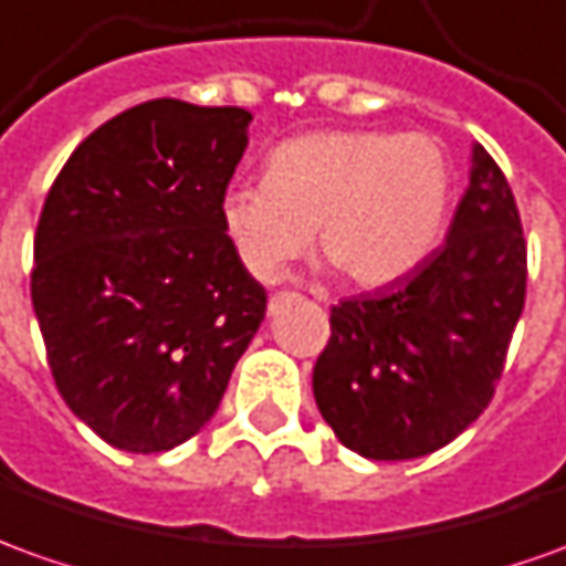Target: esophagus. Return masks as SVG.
Instances as JSON below:
<instances>
[{
  "instance_id": "esophagus-1",
  "label": "esophagus",
  "mask_w": 566,
  "mask_h": 566,
  "mask_svg": "<svg viewBox=\"0 0 566 566\" xmlns=\"http://www.w3.org/2000/svg\"><path fill=\"white\" fill-rule=\"evenodd\" d=\"M276 305H280V295H274V298H271V305H268V314H274Z\"/></svg>"
}]
</instances>
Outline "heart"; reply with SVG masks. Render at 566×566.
<instances>
[{
  "mask_svg": "<svg viewBox=\"0 0 566 566\" xmlns=\"http://www.w3.org/2000/svg\"><path fill=\"white\" fill-rule=\"evenodd\" d=\"M453 193L450 159L434 138L376 128H329L276 144L264 181L221 197V224L245 271L283 280L314 231L321 252L354 286L376 290L419 268L434 249Z\"/></svg>",
  "mask_w": 566,
  "mask_h": 566,
  "instance_id": "heart-1",
  "label": "heart"
}]
</instances>
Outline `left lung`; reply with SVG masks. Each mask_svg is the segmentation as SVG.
I'll return each mask as SVG.
<instances>
[{"instance_id": "8db88e82", "label": "left lung", "mask_w": 566, "mask_h": 566, "mask_svg": "<svg viewBox=\"0 0 566 566\" xmlns=\"http://www.w3.org/2000/svg\"><path fill=\"white\" fill-rule=\"evenodd\" d=\"M527 292L512 187L481 144L447 243L407 280L333 307L314 400L348 450L400 462L447 447L490 403Z\"/></svg>"}]
</instances>
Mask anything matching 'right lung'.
<instances>
[{
	"instance_id": "add662e5",
	"label": "right lung",
	"mask_w": 566,
	"mask_h": 566,
	"mask_svg": "<svg viewBox=\"0 0 566 566\" xmlns=\"http://www.w3.org/2000/svg\"><path fill=\"white\" fill-rule=\"evenodd\" d=\"M252 113L175 97L113 116L45 197L30 295L73 416L166 453L216 416L268 295L221 224Z\"/></svg>"
}]
</instances>
